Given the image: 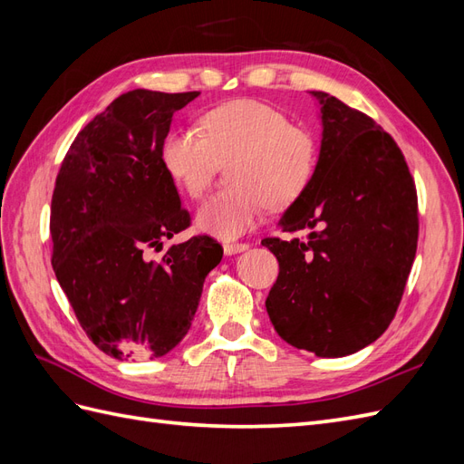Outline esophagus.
<instances>
[{"mask_svg": "<svg viewBox=\"0 0 464 464\" xmlns=\"http://www.w3.org/2000/svg\"><path fill=\"white\" fill-rule=\"evenodd\" d=\"M249 249V244H224V254L234 256V254H242V251Z\"/></svg>", "mask_w": 464, "mask_h": 464, "instance_id": "esophagus-1", "label": "esophagus"}]
</instances>
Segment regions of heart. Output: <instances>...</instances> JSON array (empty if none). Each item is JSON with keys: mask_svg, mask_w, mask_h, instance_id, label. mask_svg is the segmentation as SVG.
Returning <instances> with one entry per match:
<instances>
[{"mask_svg": "<svg viewBox=\"0 0 464 464\" xmlns=\"http://www.w3.org/2000/svg\"><path fill=\"white\" fill-rule=\"evenodd\" d=\"M315 139L283 111L259 101H232L208 110L201 131L178 128L162 143L166 172L189 198L199 199L220 164L230 188L207 199L195 215L198 228L218 240H236L273 208L296 201L315 170Z\"/></svg>", "mask_w": 464, "mask_h": 464, "instance_id": "b5f03b06", "label": "heart"}]
</instances>
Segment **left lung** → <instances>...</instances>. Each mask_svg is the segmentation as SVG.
<instances>
[{"mask_svg": "<svg viewBox=\"0 0 464 464\" xmlns=\"http://www.w3.org/2000/svg\"><path fill=\"white\" fill-rule=\"evenodd\" d=\"M310 184L280 218L290 240L261 242L278 259L266 314L280 339L321 358L354 354L397 314L418 244L412 176L392 137L327 92Z\"/></svg>", "mask_w": 464, "mask_h": 464, "instance_id": "1", "label": "left lung"}]
</instances>
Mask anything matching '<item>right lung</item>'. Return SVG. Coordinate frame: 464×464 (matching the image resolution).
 <instances>
[{"instance_id": "1", "label": "right lung", "mask_w": 464, "mask_h": 464, "mask_svg": "<svg viewBox=\"0 0 464 464\" xmlns=\"http://www.w3.org/2000/svg\"><path fill=\"white\" fill-rule=\"evenodd\" d=\"M199 92L135 89L79 131L55 178L52 266L89 339L116 360L160 358L188 334L205 276L222 259L208 236L150 251L189 227L162 143Z\"/></svg>"}]
</instances>
